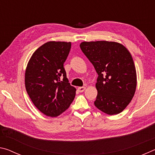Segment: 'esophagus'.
<instances>
[{
	"label": "esophagus",
	"instance_id": "obj_1",
	"mask_svg": "<svg viewBox=\"0 0 155 155\" xmlns=\"http://www.w3.org/2000/svg\"><path fill=\"white\" fill-rule=\"evenodd\" d=\"M85 90V87H78V91H79V92H83L84 91V90Z\"/></svg>",
	"mask_w": 155,
	"mask_h": 155
}]
</instances>
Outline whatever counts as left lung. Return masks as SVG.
<instances>
[{
	"instance_id": "8db88e82",
	"label": "left lung",
	"mask_w": 155,
	"mask_h": 155,
	"mask_svg": "<svg viewBox=\"0 0 155 155\" xmlns=\"http://www.w3.org/2000/svg\"><path fill=\"white\" fill-rule=\"evenodd\" d=\"M80 48L98 77L94 104L108 115L118 114L130 103L137 86V74L129 51L114 41H83Z\"/></svg>"
}]
</instances>
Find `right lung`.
Masks as SVG:
<instances>
[{
  "instance_id": "obj_1",
  "label": "right lung",
  "mask_w": 155,
  "mask_h": 155,
  "mask_svg": "<svg viewBox=\"0 0 155 155\" xmlns=\"http://www.w3.org/2000/svg\"><path fill=\"white\" fill-rule=\"evenodd\" d=\"M70 48V42L48 41L36 50L28 63L26 90L34 105L47 116H58L74 99L76 89L64 67Z\"/></svg>"
}]
</instances>
